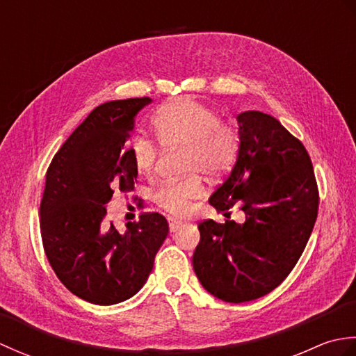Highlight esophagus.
I'll list each match as a JSON object with an SVG mask.
<instances>
[{
	"label": "esophagus",
	"mask_w": 356,
	"mask_h": 356,
	"mask_svg": "<svg viewBox=\"0 0 356 356\" xmlns=\"http://www.w3.org/2000/svg\"><path fill=\"white\" fill-rule=\"evenodd\" d=\"M168 225H170V231L171 232H176V231L180 229V226H182V222L174 220V218H168Z\"/></svg>",
	"instance_id": "esophagus-1"
}]
</instances>
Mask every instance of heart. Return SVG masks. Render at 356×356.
<instances>
[{
  "instance_id": "obj_1",
  "label": "heart",
  "mask_w": 356,
  "mask_h": 356,
  "mask_svg": "<svg viewBox=\"0 0 356 356\" xmlns=\"http://www.w3.org/2000/svg\"><path fill=\"white\" fill-rule=\"evenodd\" d=\"M159 142L168 148H184V172H203L217 179L236 163L240 139L228 125L205 104L179 97L165 104L153 118ZM134 170L140 176H149L157 159L156 143L147 136H136L128 143ZM205 191L202 179L191 174L179 182H165L154 191V202L174 217H184L191 209V202Z\"/></svg>"
}]
</instances>
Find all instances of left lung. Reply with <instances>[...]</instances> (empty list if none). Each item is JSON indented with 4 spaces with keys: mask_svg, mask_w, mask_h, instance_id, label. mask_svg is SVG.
Here are the masks:
<instances>
[{
    "mask_svg": "<svg viewBox=\"0 0 356 356\" xmlns=\"http://www.w3.org/2000/svg\"><path fill=\"white\" fill-rule=\"evenodd\" d=\"M237 122V162L209 203L225 214L240 205L245 223H199L193 255L202 286L228 303L260 298L282 284L318 214V186L303 143L266 113H240Z\"/></svg>",
    "mask_w": 356,
    "mask_h": 356,
    "instance_id": "obj_1",
    "label": "left lung"
}]
</instances>
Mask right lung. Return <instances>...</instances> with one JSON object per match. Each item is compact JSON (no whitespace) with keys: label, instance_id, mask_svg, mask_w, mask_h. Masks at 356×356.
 <instances>
[{"label":"right lung","instance_id":"1","mask_svg":"<svg viewBox=\"0 0 356 356\" xmlns=\"http://www.w3.org/2000/svg\"><path fill=\"white\" fill-rule=\"evenodd\" d=\"M149 102L131 97L96 107L45 174L40 208L44 251L61 283L88 303L110 306L138 293L168 236V222L159 213L142 214L124 231L105 222L115 188L134 190L138 171L125 142L136 115Z\"/></svg>","mask_w":356,"mask_h":356}]
</instances>
